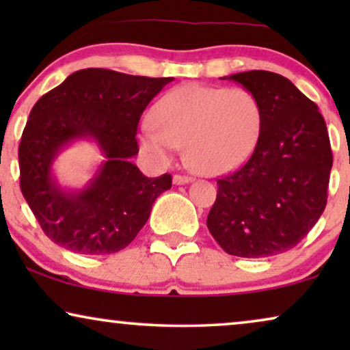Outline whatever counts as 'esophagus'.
I'll return each mask as SVG.
<instances>
[{
  "mask_svg": "<svg viewBox=\"0 0 350 350\" xmlns=\"http://www.w3.org/2000/svg\"><path fill=\"white\" fill-rule=\"evenodd\" d=\"M189 181H193V178L188 175H174L175 185H186V183H189Z\"/></svg>",
  "mask_w": 350,
  "mask_h": 350,
  "instance_id": "34e87169",
  "label": "esophagus"
}]
</instances>
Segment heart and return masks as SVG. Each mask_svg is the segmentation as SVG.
I'll use <instances>...</instances> for the list:
<instances>
[{"label":"heart","instance_id":"obj_1","mask_svg":"<svg viewBox=\"0 0 350 350\" xmlns=\"http://www.w3.org/2000/svg\"><path fill=\"white\" fill-rule=\"evenodd\" d=\"M151 121L140 132L143 150L167 162L185 146L191 170L221 175L241 167L255 151L262 109L247 89L183 84L154 105Z\"/></svg>","mask_w":350,"mask_h":350}]
</instances>
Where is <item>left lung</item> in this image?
<instances>
[{
  "label": "left lung",
  "mask_w": 350,
  "mask_h": 350,
  "mask_svg": "<svg viewBox=\"0 0 350 350\" xmlns=\"http://www.w3.org/2000/svg\"><path fill=\"white\" fill-rule=\"evenodd\" d=\"M232 79L255 95L262 127L241 169L217 180L207 228L229 255L265 258L308 236L327 205L333 152L317 105L290 79L252 70Z\"/></svg>",
  "instance_id": "8db88e82"
}]
</instances>
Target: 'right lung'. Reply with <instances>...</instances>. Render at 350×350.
Listing matches in <instances>:
<instances>
[{
	"instance_id": "obj_1",
	"label": "right lung",
	"mask_w": 350,
	"mask_h": 350,
	"mask_svg": "<svg viewBox=\"0 0 350 350\" xmlns=\"http://www.w3.org/2000/svg\"><path fill=\"white\" fill-rule=\"evenodd\" d=\"M172 81L85 68L35 103L18 145L21 189L52 242L81 255H109L145 226L172 175L148 178L131 157L138 154L143 111ZM78 137L97 141L107 161L84 190L66 191L51 176V162Z\"/></svg>"
}]
</instances>
